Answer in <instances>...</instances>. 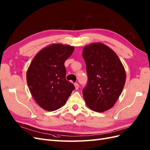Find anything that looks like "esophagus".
<instances>
[{
    "mask_svg": "<svg viewBox=\"0 0 150 150\" xmlns=\"http://www.w3.org/2000/svg\"><path fill=\"white\" fill-rule=\"evenodd\" d=\"M74 86H75V89H79V83H74Z\"/></svg>",
    "mask_w": 150,
    "mask_h": 150,
    "instance_id": "obj_1",
    "label": "esophagus"
}]
</instances>
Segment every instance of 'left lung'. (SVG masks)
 <instances>
[{
  "mask_svg": "<svg viewBox=\"0 0 150 150\" xmlns=\"http://www.w3.org/2000/svg\"><path fill=\"white\" fill-rule=\"evenodd\" d=\"M82 57L88 77L82 90L87 106L98 112L110 109L119 98L126 81L122 62L110 48L100 42L85 46Z\"/></svg>",
  "mask_w": 150,
  "mask_h": 150,
  "instance_id": "1",
  "label": "left lung"
}]
</instances>
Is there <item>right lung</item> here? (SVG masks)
<instances>
[{
	"instance_id": "obj_1",
	"label": "right lung",
	"mask_w": 150,
	"mask_h": 150,
	"mask_svg": "<svg viewBox=\"0 0 150 150\" xmlns=\"http://www.w3.org/2000/svg\"><path fill=\"white\" fill-rule=\"evenodd\" d=\"M74 47L54 43L34 56L27 71V82L33 98L40 107L54 111L63 106L75 86L66 80L64 62Z\"/></svg>"
}]
</instances>
